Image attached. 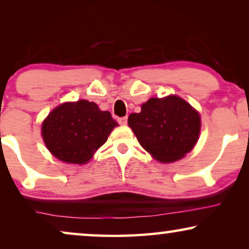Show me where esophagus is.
Instances as JSON below:
<instances>
[{
	"label": "esophagus",
	"instance_id": "1",
	"mask_svg": "<svg viewBox=\"0 0 249 249\" xmlns=\"http://www.w3.org/2000/svg\"><path fill=\"white\" fill-rule=\"evenodd\" d=\"M118 122L120 124H122V125H125L127 124V122H128V118L127 117H124V118H119L118 119Z\"/></svg>",
	"mask_w": 249,
	"mask_h": 249
}]
</instances>
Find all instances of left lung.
Masks as SVG:
<instances>
[{"instance_id": "8db88e82", "label": "left lung", "mask_w": 249, "mask_h": 249, "mask_svg": "<svg viewBox=\"0 0 249 249\" xmlns=\"http://www.w3.org/2000/svg\"><path fill=\"white\" fill-rule=\"evenodd\" d=\"M128 124L139 144L160 162H175L190 152L200 131L198 112L178 96L151 98Z\"/></svg>"}]
</instances>
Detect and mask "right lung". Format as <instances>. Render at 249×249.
I'll use <instances>...</instances> for the list:
<instances>
[{"label":"right lung","instance_id":"1","mask_svg":"<svg viewBox=\"0 0 249 249\" xmlns=\"http://www.w3.org/2000/svg\"><path fill=\"white\" fill-rule=\"evenodd\" d=\"M117 125L110 112L101 111L94 102L80 100L54 108L43 122L42 135L56 159L85 164Z\"/></svg>","mask_w":249,"mask_h":249}]
</instances>
